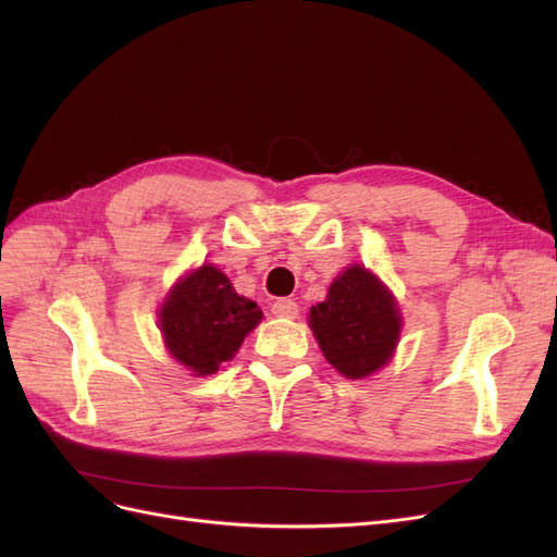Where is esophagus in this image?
Returning <instances> with one entry per match:
<instances>
[{
    "label": "esophagus",
    "mask_w": 557,
    "mask_h": 557,
    "mask_svg": "<svg viewBox=\"0 0 557 557\" xmlns=\"http://www.w3.org/2000/svg\"><path fill=\"white\" fill-rule=\"evenodd\" d=\"M272 313L276 318H297L299 307H297V301H293V299H276L272 305Z\"/></svg>",
    "instance_id": "1"
}]
</instances>
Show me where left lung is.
<instances>
[{"instance_id":"8db88e82","label":"left lung","mask_w":557,"mask_h":557,"mask_svg":"<svg viewBox=\"0 0 557 557\" xmlns=\"http://www.w3.org/2000/svg\"><path fill=\"white\" fill-rule=\"evenodd\" d=\"M309 325L327 362L346 379H364L391 362L401 332L393 293L352 264L330 285L325 301L311 307Z\"/></svg>"}]
</instances>
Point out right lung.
<instances>
[{"label":"right lung","instance_id":"add662e5","mask_svg":"<svg viewBox=\"0 0 557 557\" xmlns=\"http://www.w3.org/2000/svg\"><path fill=\"white\" fill-rule=\"evenodd\" d=\"M260 320L262 311L256 301L237 295L230 278L213 264L185 274L160 309L166 350L195 376L215 374Z\"/></svg>","mask_w":557,"mask_h":557}]
</instances>
